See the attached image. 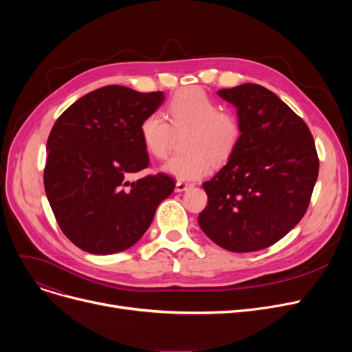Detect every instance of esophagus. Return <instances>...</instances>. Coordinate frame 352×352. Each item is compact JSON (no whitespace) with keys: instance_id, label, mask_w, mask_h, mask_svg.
I'll return each instance as SVG.
<instances>
[{"instance_id":"obj_1","label":"esophagus","mask_w":352,"mask_h":352,"mask_svg":"<svg viewBox=\"0 0 352 352\" xmlns=\"http://www.w3.org/2000/svg\"><path fill=\"white\" fill-rule=\"evenodd\" d=\"M190 187H192V184H191V182L178 179V181H177V184H175V191H177V192H182V191H186V190H187V188H190Z\"/></svg>"}]
</instances>
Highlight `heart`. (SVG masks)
Here are the masks:
<instances>
[{"label":"heart","instance_id":"heart-1","mask_svg":"<svg viewBox=\"0 0 352 352\" xmlns=\"http://www.w3.org/2000/svg\"><path fill=\"white\" fill-rule=\"evenodd\" d=\"M186 153L171 157L162 170L181 181H192L211 173L214 161L228 160L241 141L243 126L231 109L198 87L175 94L165 107V117L154 111L140 122L145 151L162 160L170 154L175 135H182Z\"/></svg>","mask_w":352,"mask_h":352}]
</instances>
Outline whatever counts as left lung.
Here are the masks:
<instances>
[{
	"mask_svg": "<svg viewBox=\"0 0 352 352\" xmlns=\"http://www.w3.org/2000/svg\"><path fill=\"white\" fill-rule=\"evenodd\" d=\"M236 107L243 135L228 162L202 184L208 204L198 224L232 252L280 241L308 210L320 160L305 121L258 84L219 89Z\"/></svg>",
	"mask_w": 352,
	"mask_h": 352,
	"instance_id": "left-lung-1",
	"label": "left lung"
}]
</instances>
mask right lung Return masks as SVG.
<instances>
[{
  "label": "right lung",
  "mask_w": 352,
  "mask_h": 352,
  "mask_svg": "<svg viewBox=\"0 0 352 352\" xmlns=\"http://www.w3.org/2000/svg\"><path fill=\"white\" fill-rule=\"evenodd\" d=\"M164 92L107 85L81 97L55 121L47 141L44 188L69 241L98 255L133 247L151 226L175 181L158 173L129 181L150 165L141 120Z\"/></svg>",
  "instance_id": "obj_1"
}]
</instances>
